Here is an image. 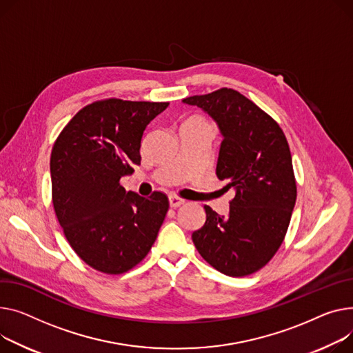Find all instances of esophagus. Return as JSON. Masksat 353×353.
<instances>
[{"mask_svg":"<svg viewBox=\"0 0 353 353\" xmlns=\"http://www.w3.org/2000/svg\"><path fill=\"white\" fill-rule=\"evenodd\" d=\"M169 203H170V207L177 208V207H180L181 204H184L185 200L181 199V197H179V196H173V194H172V196L169 197Z\"/></svg>","mask_w":353,"mask_h":353,"instance_id":"obj_1","label":"esophagus"}]
</instances>
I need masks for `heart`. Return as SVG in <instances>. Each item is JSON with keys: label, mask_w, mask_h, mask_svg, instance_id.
<instances>
[{"label": "heart", "mask_w": 353, "mask_h": 353, "mask_svg": "<svg viewBox=\"0 0 353 353\" xmlns=\"http://www.w3.org/2000/svg\"><path fill=\"white\" fill-rule=\"evenodd\" d=\"M197 122H204V123H207L204 119H201V117H192V119H189L185 123H197ZM185 123H184V125H185Z\"/></svg>", "instance_id": "b5f03b06"}]
</instances>
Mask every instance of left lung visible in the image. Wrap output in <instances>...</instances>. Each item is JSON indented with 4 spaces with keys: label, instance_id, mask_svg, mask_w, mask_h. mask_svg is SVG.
Here are the masks:
<instances>
[{
    "label": "left lung",
    "instance_id": "left-lung-1",
    "mask_svg": "<svg viewBox=\"0 0 353 353\" xmlns=\"http://www.w3.org/2000/svg\"><path fill=\"white\" fill-rule=\"evenodd\" d=\"M217 122L221 142L217 177L230 200L228 217L204 205L205 223L193 232L204 260L228 276L267 265L283 244L296 200V180L287 137L272 117L239 90L220 88L183 99Z\"/></svg>",
    "mask_w": 353,
    "mask_h": 353
}]
</instances>
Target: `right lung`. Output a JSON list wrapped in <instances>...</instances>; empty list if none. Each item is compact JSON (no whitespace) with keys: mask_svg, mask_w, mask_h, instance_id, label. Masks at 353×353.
<instances>
[{"mask_svg":"<svg viewBox=\"0 0 353 353\" xmlns=\"http://www.w3.org/2000/svg\"><path fill=\"white\" fill-rule=\"evenodd\" d=\"M169 102L117 98L82 108L52 146V204L65 237L81 260L119 275L150 251L169 210L161 192L140 197L121 179L140 164L146 126Z\"/></svg>","mask_w":353,"mask_h":353,"instance_id":"1","label":"right lung"}]
</instances>
